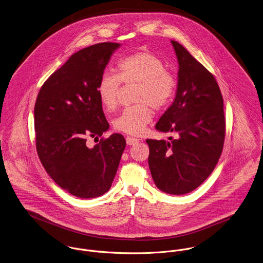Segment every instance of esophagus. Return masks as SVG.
<instances>
[{"mask_svg": "<svg viewBox=\"0 0 263 263\" xmlns=\"http://www.w3.org/2000/svg\"><path fill=\"white\" fill-rule=\"evenodd\" d=\"M125 140H126V144H127L128 146H133V145L139 143V139H136V138H134V137H126Z\"/></svg>", "mask_w": 263, "mask_h": 263, "instance_id": "obj_1", "label": "esophagus"}]
</instances>
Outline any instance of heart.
I'll return each mask as SVG.
<instances>
[{"label":"heart","mask_w":263,"mask_h":263,"mask_svg":"<svg viewBox=\"0 0 263 263\" xmlns=\"http://www.w3.org/2000/svg\"><path fill=\"white\" fill-rule=\"evenodd\" d=\"M121 82L138 85L134 97L137 104L124 108L113 120V127L118 132L139 136L153 117L152 108L162 110L172 101L177 81L165 69L164 62L154 53L138 51L125 55L117 63V74L105 71L97 83L98 98L108 111L117 107Z\"/></svg>","instance_id":"1"}]
</instances>
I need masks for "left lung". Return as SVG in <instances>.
<instances>
[{
    "label": "left lung",
    "mask_w": 263,
    "mask_h": 263,
    "mask_svg": "<svg viewBox=\"0 0 263 263\" xmlns=\"http://www.w3.org/2000/svg\"><path fill=\"white\" fill-rule=\"evenodd\" d=\"M179 70L174 102L156 129L175 136L147 140L149 167L156 186L169 194H185L214 171L224 147V100L215 79L177 41L171 40Z\"/></svg>",
    "instance_id": "8db88e82"
}]
</instances>
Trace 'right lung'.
I'll list each match as a JSON object with an SVG mask.
<instances>
[{
    "instance_id": "right-lung-1",
    "label": "right lung",
    "mask_w": 263,
    "mask_h": 263,
    "mask_svg": "<svg viewBox=\"0 0 263 263\" xmlns=\"http://www.w3.org/2000/svg\"><path fill=\"white\" fill-rule=\"evenodd\" d=\"M119 46L102 42L74 53L44 82L35 102L39 160L60 187L80 198L109 190L126 145L120 134L102 138L93 148L86 145L109 128L96 87Z\"/></svg>"
}]
</instances>
